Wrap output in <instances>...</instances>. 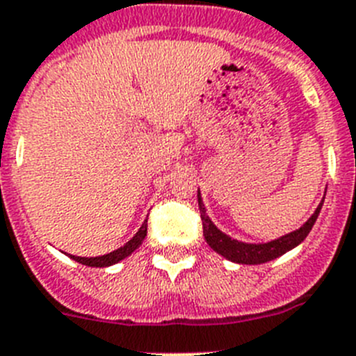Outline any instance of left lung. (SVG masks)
Instances as JSON below:
<instances>
[{
	"mask_svg": "<svg viewBox=\"0 0 356 356\" xmlns=\"http://www.w3.org/2000/svg\"><path fill=\"white\" fill-rule=\"evenodd\" d=\"M323 203H325V197L321 200L316 212L308 217V221L301 228L294 229L291 234L282 235V237L275 238V241L253 244V242H242L237 241V238H232L229 235H226L225 232L217 228L212 222V219L207 216L205 203L201 200V193L197 191V205H200L201 221H203V235H205L207 244L216 253H219L226 260H229V262L246 264V266H259V264L271 262V260L278 259V257L285 254L287 251L294 250L296 246H300L301 242L307 238V235L310 234L312 226L316 225V219L319 216L321 209H323Z\"/></svg>",
	"mask_w": 356,
	"mask_h": 356,
	"instance_id": "1",
	"label": "left lung"
}]
</instances>
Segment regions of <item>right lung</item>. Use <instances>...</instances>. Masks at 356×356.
Wrapping results in <instances>:
<instances>
[{
    "instance_id": "obj_1",
    "label": "right lung",
    "mask_w": 356,
    "mask_h": 356,
    "mask_svg": "<svg viewBox=\"0 0 356 356\" xmlns=\"http://www.w3.org/2000/svg\"><path fill=\"white\" fill-rule=\"evenodd\" d=\"M146 232H147V219L143 222V226L139 228V232L130 238V241L124 244V246L118 248L114 250L112 253H106L102 254V257H90V259H85V257H74V254H69L72 260H76V262L83 264V266H89V267H108V266H114V264L121 262L124 260L127 257H130L137 248L143 244L144 237H146Z\"/></svg>"
}]
</instances>
